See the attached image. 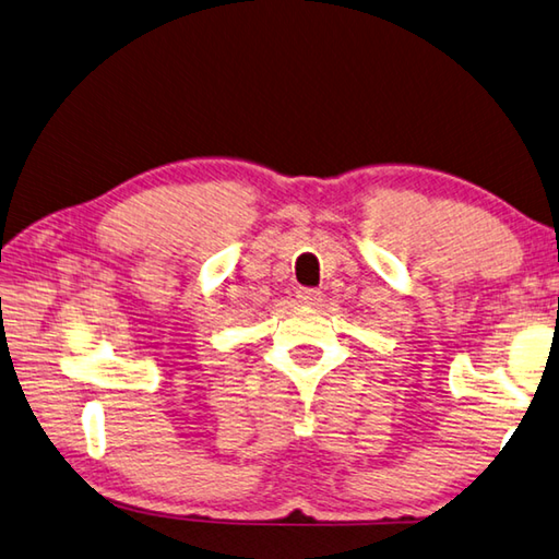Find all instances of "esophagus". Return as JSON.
<instances>
[{
	"label": "esophagus",
	"instance_id": "1",
	"mask_svg": "<svg viewBox=\"0 0 559 559\" xmlns=\"http://www.w3.org/2000/svg\"><path fill=\"white\" fill-rule=\"evenodd\" d=\"M296 298H298L300 302H308V306H314V302H320L322 293H320L318 288H298V290H296Z\"/></svg>",
	"mask_w": 559,
	"mask_h": 559
}]
</instances>
